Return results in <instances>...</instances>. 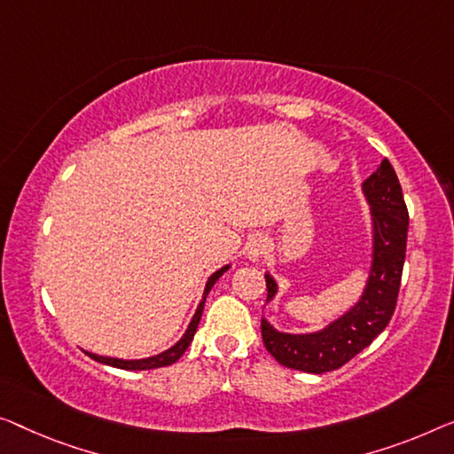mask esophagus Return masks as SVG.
<instances>
[{
  "instance_id": "1",
  "label": "esophagus",
  "mask_w": 454,
  "mask_h": 454,
  "mask_svg": "<svg viewBox=\"0 0 454 454\" xmlns=\"http://www.w3.org/2000/svg\"><path fill=\"white\" fill-rule=\"evenodd\" d=\"M265 248H267V240L262 239L261 234L250 236V239L247 240V247H245L247 256H248V259H253V261H256V259H259V256H262V253H265Z\"/></svg>"
}]
</instances>
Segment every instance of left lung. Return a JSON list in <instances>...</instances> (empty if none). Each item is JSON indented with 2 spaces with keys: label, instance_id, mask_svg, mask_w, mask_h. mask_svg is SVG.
Masks as SVG:
<instances>
[{
  "label": "left lung",
  "instance_id": "1",
  "mask_svg": "<svg viewBox=\"0 0 454 454\" xmlns=\"http://www.w3.org/2000/svg\"><path fill=\"white\" fill-rule=\"evenodd\" d=\"M363 192L371 204L375 228V259L367 292L347 316L317 334H281L262 317V344L283 367L316 375L340 369L383 333L395 312L410 215L402 185L387 159L379 162L377 171L363 181ZM265 281L269 301L277 286L269 275Z\"/></svg>",
  "mask_w": 454,
  "mask_h": 454
}]
</instances>
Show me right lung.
I'll use <instances>...</instances> for the list:
<instances>
[{"instance_id":"add662e5","label":"right lung","mask_w":454,"mask_h":454,"mask_svg":"<svg viewBox=\"0 0 454 454\" xmlns=\"http://www.w3.org/2000/svg\"><path fill=\"white\" fill-rule=\"evenodd\" d=\"M228 267H222L220 270H215V273L209 277L207 286H206V292H204V300H201V303L198 306V312H195L192 324H189L187 333L184 334V338L175 344V347H171L168 350H165V353H160L157 356H151V358H142V361H121V358H110V356H98V355H91L87 353L91 358H96L98 363H104V364H110V367H118V369H126V371H146V369H159V367H167V364H173L175 361H179L181 355L185 353L189 344H192L193 340V334L195 330H198V324L201 320V312H204V301H206V295L209 289H212V286L215 281L220 279V275L224 273Z\"/></svg>"}]
</instances>
